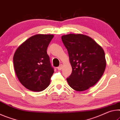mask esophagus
Wrapping results in <instances>:
<instances>
[{
    "mask_svg": "<svg viewBox=\"0 0 120 120\" xmlns=\"http://www.w3.org/2000/svg\"><path fill=\"white\" fill-rule=\"evenodd\" d=\"M62 68H63V65L62 64H60V65L57 68V69L58 70H61L62 69Z\"/></svg>",
    "mask_w": 120,
    "mask_h": 120,
    "instance_id": "obj_1",
    "label": "esophagus"
}]
</instances>
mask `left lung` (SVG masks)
Instances as JSON below:
<instances>
[{
	"label": "left lung",
	"instance_id": "obj_1",
	"mask_svg": "<svg viewBox=\"0 0 120 120\" xmlns=\"http://www.w3.org/2000/svg\"><path fill=\"white\" fill-rule=\"evenodd\" d=\"M67 49L72 68L66 79L72 89L78 91L86 90L97 83L105 71L104 51L93 39L81 34H69L62 37Z\"/></svg>",
	"mask_w": 120,
	"mask_h": 120
}]
</instances>
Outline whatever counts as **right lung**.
<instances>
[{"label":"right lung","mask_w":120,"mask_h":120,"mask_svg":"<svg viewBox=\"0 0 120 120\" xmlns=\"http://www.w3.org/2000/svg\"><path fill=\"white\" fill-rule=\"evenodd\" d=\"M52 34H37L23 42L14 54V67L23 86L31 91H41L48 87L54 72L47 49Z\"/></svg>","instance_id":"right-lung-1"}]
</instances>
